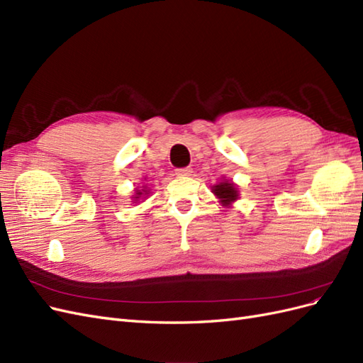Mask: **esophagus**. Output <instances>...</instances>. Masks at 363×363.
<instances>
[{"mask_svg": "<svg viewBox=\"0 0 363 363\" xmlns=\"http://www.w3.org/2000/svg\"><path fill=\"white\" fill-rule=\"evenodd\" d=\"M175 174L180 175V177H186V175H191V174H192V168H191V167L179 168V169H175Z\"/></svg>", "mask_w": 363, "mask_h": 363, "instance_id": "34e87169", "label": "esophagus"}]
</instances>
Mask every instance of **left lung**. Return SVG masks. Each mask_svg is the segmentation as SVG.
Returning a JSON list of instances; mask_svg holds the SVG:
<instances>
[{"label":"left lung","instance_id":"left-lung-1","mask_svg":"<svg viewBox=\"0 0 363 363\" xmlns=\"http://www.w3.org/2000/svg\"><path fill=\"white\" fill-rule=\"evenodd\" d=\"M212 192L223 206L230 207L239 199V188L232 180L223 177L221 182H218L212 186Z\"/></svg>","mask_w":363,"mask_h":363}]
</instances>
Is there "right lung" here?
Here are the masks:
<instances>
[{
  "instance_id": "obj_1",
  "label": "right lung",
  "mask_w": 363,
  "mask_h": 363,
  "mask_svg": "<svg viewBox=\"0 0 363 363\" xmlns=\"http://www.w3.org/2000/svg\"><path fill=\"white\" fill-rule=\"evenodd\" d=\"M150 194H151L150 184L142 182V186H138V188H135V195L131 196V200H133V201H131V203H139L140 200H147Z\"/></svg>"
}]
</instances>
